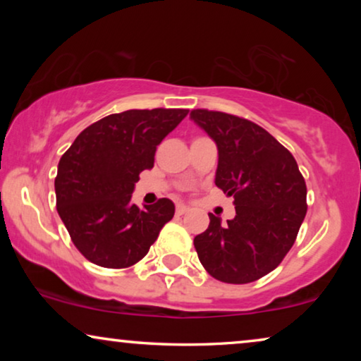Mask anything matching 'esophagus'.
Masks as SVG:
<instances>
[{"label": "esophagus", "instance_id": "esophagus-1", "mask_svg": "<svg viewBox=\"0 0 361 361\" xmlns=\"http://www.w3.org/2000/svg\"><path fill=\"white\" fill-rule=\"evenodd\" d=\"M187 212H189V209H187L185 205H177L176 207V214L177 215H184V214H187Z\"/></svg>", "mask_w": 361, "mask_h": 361}]
</instances>
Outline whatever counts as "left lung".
Wrapping results in <instances>:
<instances>
[{"label": "left lung", "mask_w": 361, "mask_h": 361, "mask_svg": "<svg viewBox=\"0 0 361 361\" xmlns=\"http://www.w3.org/2000/svg\"><path fill=\"white\" fill-rule=\"evenodd\" d=\"M190 118L219 147L215 185L233 195L236 215L194 238L212 278L246 284L278 268L298 238L307 212V187L294 156L256 123L205 108Z\"/></svg>", "instance_id": "left-lung-1"}]
</instances>
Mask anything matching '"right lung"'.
<instances>
[{
  "label": "right lung",
  "mask_w": 361,
  "mask_h": 361,
  "mask_svg": "<svg viewBox=\"0 0 361 361\" xmlns=\"http://www.w3.org/2000/svg\"><path fill=\"white\" fill-rule=\"evenodd\" d=\"M184 108L128 110L85 128L59 161L57 212L72 243L93 264L123 269L145 258L174 204L131 202L135 182L154 166L156 147L187 116Z\"/></svg>",
  "instance_id": "right-lung-1"
}]
</instances>
